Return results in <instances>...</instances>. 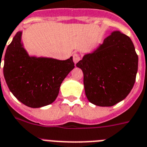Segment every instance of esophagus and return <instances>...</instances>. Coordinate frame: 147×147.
<instances>
[{"label": "esophagus", "instance_id": "obj_1", "mask_svg": "<svg viewBox=\"0 0 147 147\" xmlns=\"http://www.w3.org/2000/svg\"><path fill=\"white\" fill-rule=\"evenodd\" d=\"M80 59H81V58H80L79 54H78V53H74V54H73V62H74V63H75V64H76V63L79 62Z\"/></svg>", "mask_w": 147, "mask_h": 147}]
</instances>
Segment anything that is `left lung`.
Masks as SVG:
<instances>
[{
    "label": "left lung",
    "mask_w": 147,
    "mask_h": 147,
    "mask_svg": "<svg viewBox=\"0 0 147 147\" xmlns=\"http://www.w3.org/2000/svg\"><path fill=\"white\" fill-rule=\"evenodd\" d=\"M84 74L87 98L99 107H112L129 94L138 69V57L132 40L114 31L92 52L76 64Z\"/></svg>",
    "instance_id": "1"
}]
</instances>
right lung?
<instances>
[{
    "label": "right lung",
    "instance_id": "right-lung-1",
    "mask_svg": "<svg viewBox=\"0 0 147 147\" xmlns=\"http://www.w3.org/2000/svg\"><path fill=\"white\" fill-rule=\"evenodd\" d=\"M22 35V31L18 32L6 50L3 76L18 100L31 108L45 107L56 100L62 82L75 68L72 57L59 60L31 56Z\"/></svg>",
    "mask_w": 147,
    "mask_h": 147
}]
</instances>
